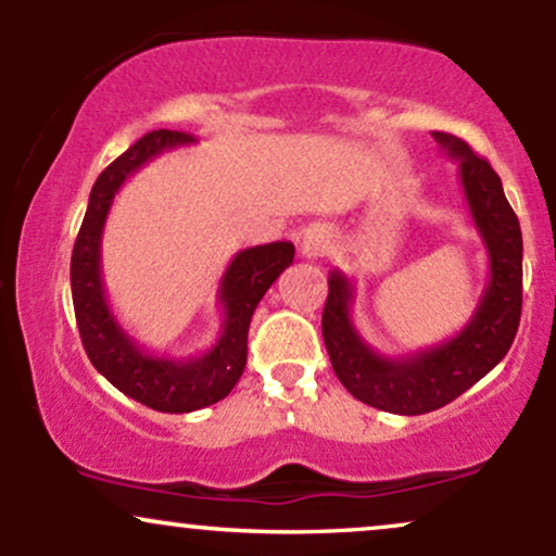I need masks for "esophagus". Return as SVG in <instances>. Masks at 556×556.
Masks as SVG:
<instances>
[{
    "label": "esophagus",
    "instance_id": "1",
    "mask_svg": "<svg viewBox=\"0 0 556 556\" xmlns=\"http://www.w3.org/2000/svg\"><path fill=\"white\" fill-rule=\"evenodd\" d=\"M329 248H331V232L324 225L303 229V235H300V253H303L305 258L324 256Z\"/></svg>",
    "mask_w": 556,
    "mask_h": 556
}]
</instances>
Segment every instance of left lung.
<instances>
[{
  "label": "left lung",
  "instance_id": "8db88e82",
  "mask_svg": "<svg viewBox=\"0 0 556 556\" xmlns=\"http://www.w3.org/2000/svg\"><path fill=\"white\" fill-rule=\"evenodd\" d=\"M442 151L457 162L470 219L489 256V282L473 316L450 340L402 358L376 353L353 321L355 287L342 271L329 274L321 331L337 379L355 400L397 416H420L460 397L507 355L518 334L522 308L520 222L486 159L465 140L433 132Z\"/></svg>",
  "mask_w": 556,
  "mask_h": 556
}]
</instances>
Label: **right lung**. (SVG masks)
<instances>
[{"label": "right lung", "instance_id": "add662e5", "mask_svg": "<svg viewBox=\"0 0 556 556\" xmlns=\"http://www.w3.org/2000/svg\"><path fill=\"white\" fill-rule=\"evenodd\" d=\"M195 143L188 132H146L123 156L99 175L88 195V208L73 248L70 285L78 318L80 340L93 368L110 384L140 405L159 413H193L225 400L245 371L248 329L266 290L295 258V245L287 240L245 248L235 253L222 274L216 303L222 308L219 337L206 353L190 358H169L146 350L117 321L101 277V235L106 216L130 175L164 151Z\"/></svg>", "mask_w": 556, "mask_h": 556}]
</instances>
